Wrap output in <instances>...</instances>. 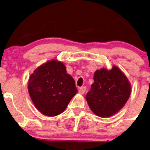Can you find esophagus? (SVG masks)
<instances>
[{"mask_svg": "<svg viewBox=\"0 0 150 150\" xmlns=\"http://www.w3.org/2000/svg\"><path fill=\"white\" fill-rule=\"evenodd\" d=\"M85 91H86V87H82L79 88V93L81 94H83V93H85Z\"/></svg>", "mask_w": 150, "mask_h": 150, "instance_id": "esophagus-1", "label": "esophagus"}]
</instances>
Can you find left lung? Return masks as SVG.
Segmentation results:
<instances>
[{
	"instance_id": "8db88e82",
	"label": "left lung",
	"mask_w": 150,
	"mask_h": 150,
	"mask_svg": "<svg viewBox=\"0 0 150 150\" xmlns=\"http://www.w3.org/2000/svg\"><path fill=\"white\" fill-rule=\"evenodd\" d=\"M94 83L86 95L90 109L101 117H108L118 112L129 99L131 85L120 69H101L95 72Z\"/></svg>"
}]
</instances>
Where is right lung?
I'll return each instance as SVG.
<instances>
[{
	"mask_svg": "<svg viewBox=\"0 0 150 150\" xmlns=\"http://www.w3.org/2000/svg\"><path fill=\"white\" fill-rule=\"evenodd\" d=\"M28 93L36 108L49 117L63 113L77 93L75 80L64 64L56 60L42 64L30 75Z\"/></svg>",
	"mask_w": 150,
	"mask_h": 150,
	"instance_id": "1",
	"label": "right lung"
}]
</instances>
